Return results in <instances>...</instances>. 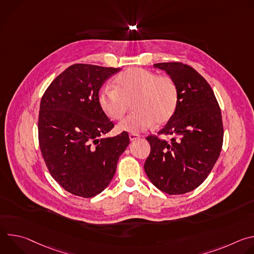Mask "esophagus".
I'll list each match as a JSON object with an SVG mask.
<instances>
[{
  "label": "esophagus",
  "instance_id": "esophagus-1",
  "mask_svg": "<svg viewBox=\"0 0 254 254\" xmlns=\"http://www.w3.org/2000/svg\"><path fill=\"white\" fill-rule=\"evenodd\" d=\"M138 137H139V135L136 134V133H129V139L130 140H135Z\"/></svg>",
  "mask_w": 254,
  "mask_h": 254
}]
</instances>
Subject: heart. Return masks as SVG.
Segmentation results:
<instances>
[{
    "label": "heart",
    "instance_id": "heart-1",
    "mask_svg": "<svg viewBox=\"0 0 254 254\" xmlns=\"http://www.w3.org/2000/svg\"><path fill=\"white\" fill-rule=\"evenodd\" d=\"M115 88H103L99 101L113 120H121L132 104L135 112L120 125L124 130L139 132L165 123L173 115L177 104V88L168 76H158L142 68H129L116 78Z\"/></svg>",
    "mask_w": 254,
    "mask_h": 254
}]
</instances>
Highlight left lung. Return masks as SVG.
I'll return each instance as SVG.
<instances>
[{
	"label": "left lung",
	"mask_w": 254,
	"mask_h": 254,
	"mask_svg": "<svg viewBox=\"0 0 254 254\" xmlns=\"http://www.w3.org/2000/svg\"><path fill=\"white\" fill-rule=\"evenodd\" d=\"M155 67L165 70L175 83L177 105L158 135L147 136L151 152L143 168L159 190L181 195L199 187L219 158L224 133L221 110L210 84L193 67L182 62Z\"/></svg>",
	"instance_id": "left-lung-1"
}]
</instances>
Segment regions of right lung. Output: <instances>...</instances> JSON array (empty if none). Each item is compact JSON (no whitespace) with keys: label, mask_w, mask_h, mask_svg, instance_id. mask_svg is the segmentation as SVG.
<instances>
[{"label":"right lung","mask_w":254,"mask_h":254,"mask_svg":"<svg viewBox=\"0 0 254 254\" xmlns=\"http://www.w3.org/2000/svg\"><path fill=\"white\" fill-rule=\"evenodd\" d=\"M120 68L77 63L44 92L39 111V146L49 173L67 192L90 198L110 184L129 143L123 131L100 137L115 125L99 102L102 83Z\"/></svg>","instance_id":"add662e5"}]
</instances>
